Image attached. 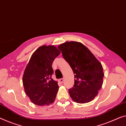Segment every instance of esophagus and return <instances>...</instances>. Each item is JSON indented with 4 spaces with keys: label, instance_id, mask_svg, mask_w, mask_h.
<instances>
[{
    "label": "esophagus",
    "instance_id": "34e87169",
    "mask_svg": "<svg viewBox=\"0 0 126 126\" xmlns=\"http://www.w3.org/2000/svg\"><path fill=\"white\" fill-rule=\"evenodd\" d=\"M64 81V79L63 78H62V79H59V81L61 82V83H63Z\"/></svg>",
    "mask_w": 126,
    "mask_h": 126
}]
</instances>
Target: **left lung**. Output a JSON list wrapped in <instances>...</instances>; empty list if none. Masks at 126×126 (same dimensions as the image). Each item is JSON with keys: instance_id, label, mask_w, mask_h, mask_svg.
I'll return each mask as SVG.
<instances>
[{"instance_id": "8db88e82", "label": "left lung", "mask_w": 126, "mask_h": 126, "mask_svg": "<svg viewBox=\"0 0 126 126\" xmlns=\"http://www.w3.org/2000/svg\"><path fill=\"white\" fill-rule=\"evenodd\" d=\"M58 48L75 74L74 85L68 90L71 98L80 104L92 101L102 87L104 76L102 64L80 42H67Z\"/></svg>"}]
</instances>
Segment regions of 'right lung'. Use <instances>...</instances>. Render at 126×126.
<instances>
[{"label": "right lung", "mask_w": 126, "mask_h": 126, "mask_svg": "<svg viewBox=\"0 0 126 126\" xmlns=\"http://www.w3.org/2000/svg\"><path fill=\"white\" fill-rule=\"evenodd\" d=\"M61 52L54 46H42L32 54L24 73L25 92L32 102L38 106L49 105L56 98L59 87L51 78L52 62Z\"/></svg>", "instance_id": "add662e5"}]
</instances>
